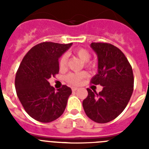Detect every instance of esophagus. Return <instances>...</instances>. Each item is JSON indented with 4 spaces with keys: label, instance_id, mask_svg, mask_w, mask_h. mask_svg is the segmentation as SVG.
Here are the masks:
<instances>
[{
    "label": "esophagus",
    "instance_id": "esophagus-1",
    "mask_svg": "<svg viewBox=\"0 0 149 149\" xmlns=\"http://www.w3.org/2000/svg\"><path fill=\"white\" fill-rule=\"evenodd\" d=\"M72 90L73 91V92H74V91L77 90V87H72Z\"/></svg>",
    "mask_w": 149,
    "mask_h": 149
}]
</instances>
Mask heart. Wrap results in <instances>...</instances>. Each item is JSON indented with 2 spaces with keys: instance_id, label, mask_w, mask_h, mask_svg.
I'll use <instances>...</instances> for the list:
<instances>
[{
  "instance_id": "b5f03b06",
  "label": "heart",
  "mask_w": 149,
  "mask_h": 149,
  "mask_svg": "<svg viewBox=\"0 0 149 149\" xmlns=\"http://www.w3.org/2000/svg\"><path fill=\"white\" fill-rule=\"evenodd\" d=\"M74 54L78 57L81 61L84 63H86V65L87 67H93L94 66V64L92 63H89V60L91 57V54L89 51L85 48H77L74 51ZM67 60H68V56L66 54L62 55L59 61V65L61 69H64L66 67L67 65ZM86 76V72H74V73H69L67 74L65 77V80L70 84H74V85H77L79 83L81 82L84 77Z\"/></svg>"
}]
</instances>
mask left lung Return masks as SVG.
I'll return each instance as SVG.
<instances>
[{"label":"left lung","mask_w":149,"mask_h":149,"mask_svg":"<svg viewBox=\"0 0 149 149\" xmlns=\"http://www.w3.org/2000/svg\"><path fill=\"white\" fill-rule=\"evenodd\" d=\"M90 47L98 56V73L91 83L104 87L99 93L87 89L83 107L89 119L107 123L120 115L130 101L134 90L133 70L126 56L116 46L93 42Z\"/></svg>","instance_id":"left-lung-1"}]
</instances>
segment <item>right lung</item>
I'll use <instances>...</instances> for the list:
<instances>
[{"label": "right lung", "mask_w": 149, "mask_h": 149, "mask_svg": "<svg viewBox=\"0 0 149 149\" xmlns=\"http://www.w3.org/2000/svg\"><path fill=\"white\" fill-rule=\"evenodd\" d=\"M72 45L54 42L33 47L22 60L15 75L18 98L28 115L41 122H51L63 113L70 87L63 85L55 91L48 79L59 72V58Z\"/></svg>", "instance_id": "obj_1"}]
</instances>
